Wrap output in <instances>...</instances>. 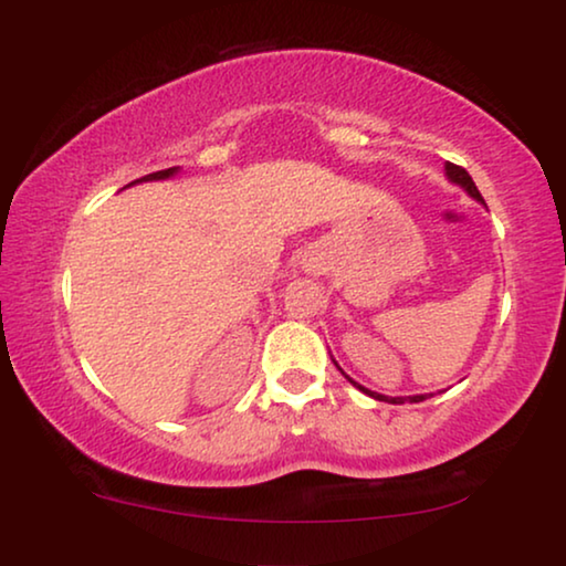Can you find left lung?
Segmentation results:
<instances>
[{"instance_id":"1","label":"left lung","mask_w":566,"mask_h":566,"mask_svg":"<svg viewBox=\"0 0 566 566\" xmlns=\"http://www.w3.org/2000/svg\"><path fill=\"white\" fill-rule=\"evenodd\" d=\"M446 177H448V180H451L453 185H459V188L467 190L471 198L479 200V203H484L482 192L476 190V185H474V180H471V175L467 172V169L459 167V165H451V161H446ZM484 206H486V203H484ZM335 366H337V363H335ZM337 368H339V366H337ZM339 370H343V368H339ZM343 376L355 386V389H360L363 394H368V397H374V399H378V401H389V405H405V401H424L428 397H432V394H415V397H386V394L370 391V389H366V386H360L358 381H353V378L347 376L345 370H343Z\"/></svg>"}]
</instances>
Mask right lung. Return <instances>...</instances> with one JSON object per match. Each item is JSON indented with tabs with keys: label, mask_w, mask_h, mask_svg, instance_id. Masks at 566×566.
Returning <instances> with one entry per match:
<instances>
[{
	"label": "right lung",
	"mask_w": 566,
	"mask_h": 566,
	"mask_svg": "<svg viewBox=\"0 0 566 566\" xmlns=\"http://www.w3.org/2000/svg\"><path fill=\"white\" fill-rule=\"evenodd\" d=\"M177 172H180V167H169V169H159V172H151V175H144L142 180H134V182H128L126 188H130V185H136V182H154V180H169V177H175Z\"/></svg>",
	"instance_id": "right-lung-1"
}]
</instances>
